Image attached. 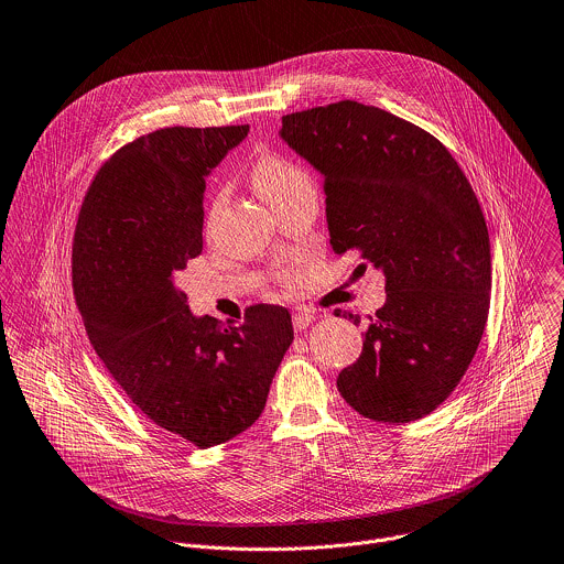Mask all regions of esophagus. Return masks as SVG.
<instances>
[{"label":"esophagus","mask_w":564,"mask_h":564,"mask_svg":"<svg viewBox=\"0 0 564 564\" xmlns=\"http://www.w3.org/2000/svg\"><path fill=\"white\" fill-rule=\"evenodd\" d=\"M314 314L312 312H307V310H296L294 314H292V325H294V329L296 332H303L305 327H310L312 323H314Z\"/></svg>","instance_id":"34e87169"}]
</instances>
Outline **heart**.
I'll return each instance as SVG.
<instances>
[{
    "mask_svg": "<svg viewBox=\"0 0 564 564\" xmlns=\"http://www.w3.org/2000/svg\"><path fill=\"white\" fill-rule=\"evenodd\" d=\"M250 182L252 188L274 208L279 206L288 195H292L296 188L312 184L310 182V173L292 158L276 153V151H263L259 153L252 164H250ZM226 208V193L219 191L215 193L210 206H208V215H206V226L208 230L217 224V219L221 217ZM279 281L285 288H294L301 281V272L294 268H285L279 272Z\"/></svg>",
    "mask_w": 564,
    "mask_h": 564,
    "instance_id": "b5f03b06",
    "label": "heart"
}]
</instances>
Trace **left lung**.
Listing matches in <instances>:
<instances>
[{
  "label": "left lung",
  "mask_w": 564,
  "mask_h": 564,
  "mask_svg": "<svg viewBox=\"0 0 564 564\" xmlns=\"http://www.w3.org/2000/svg\"><path fill=\"white\" fill-rule=\"evenodd\" d=\"M281 135L323 173L336 254L384 272L387 303L340 395L373 422L426 417L462 382L490 312V235L468 177L433 133L358 100L288 113Z\"/></svg>",
  "instance_id": "left-lung-1"
}]
</instances>
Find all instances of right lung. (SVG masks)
Segmentation results:
<instances>
[{"label": "right lung", "mask_w": 564, "mask_h": 564, "mask_svg": "<svg viewBox=\"0 0 564 564\" xmlns=\"http://www.w3.org/2000/svg\"><path fill=\"white\" fill-rule=\"evenodd\" d=\"M248 124L164 127L113 151L74 228L72 288L105 369L155 426L210 448L248 431L294 340L285 307L195 318L175 285L202 254L204 175Z\"/></svg>", "instance_id": "1"}]
</instances>
